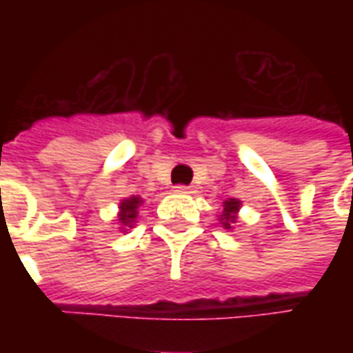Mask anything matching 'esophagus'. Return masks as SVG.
<instances>
[{
  "mask_svg": "<svg viewBox=\"0 0 353 353\" xmlns=\"http://www.w3.org/2000/svg\"><path fill=\"white\" fill-rule=\"evenodd\" d=\"M174 189H176L177 194H192V192H196L192 187H187V185H177Z\"/></svg>",
  "mask_w": 353,
  "mask_h": 353,
  "instance_id": "esophagus-1",
  "label": "esophagus"
}]
</instances>
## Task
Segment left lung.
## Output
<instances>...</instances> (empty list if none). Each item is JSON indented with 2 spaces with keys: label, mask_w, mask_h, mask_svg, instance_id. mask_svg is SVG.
<instances>
[{
  "label": "left lung",
  "mask_w": 353,
  "mask_h": 353,
  "mask_svg": "<svg viewBox=\"0 0 353 353\" xmlns=\"http://www.w3.org/2000/svg\"><path fill=\"white\" fill-rule=\"evenodd\" d=\"M242 206V202L238 199H229L223 202V214L219 215V221L225 229H232V225L236 223L238 210Z\"/></svg>",
  "instance_id": "left-lung-1"
}]
</instances>
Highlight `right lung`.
Returning a JSON list of instances; mask_svg holds the SVG:
<instances>
[{"label":"right lung","instance_id":"add662e5","mask_svg":"<svg viewBox=\"0 0 353 353\" xmlns=\"http://www.w3.org/2000/svg\"><path fill=\"white\" fill-rule=\"evenodd\" d=\"M143 200L139 196H130V199H124L121 204H119V217L117 221L121 223V229L126 230V227H130L138 219V208L141 206Z\"/></svg>","mask_w":353,"mask_h":353}]
</instances>
